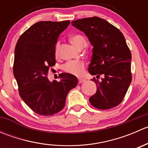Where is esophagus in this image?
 <instances>
[{
	"label": "esophagus",
	"mask_w": 148,
	"mask_h": 148,
	"mask_svg": "<svg viewBox=\"0 0 148 148\" xmlns=\"http://www.w3.org/2000/svg\"><path fill=\"white\" fill-rule=\"evenodd\" d=\"M86 81V79H82V78H79V83L81 84L82 82H84Z\"/></svg>",
	"instance_id": "1"
}]
</instances>
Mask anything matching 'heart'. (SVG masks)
I'll use <instances>...</instances> for the list:
<instances>
[{"instance_id":"heart-1","label":"heart","mask_w":148,"mask_h":148,"mask_svg":"<svg viewBox=\"0 0 148 148\" xmlns=\"http://www.w3.org/2000/svg\"><path fill=\"white\" fill-rule=\"evenodd\" d=\"M70 41L73 45L75 46L79 49H83L86 45V41L84 37L79 34L72 36L70 38ZM59 46V44L57 43L56 45V51H55L56 54H57ZM63 69L66 72L69 73V74L76 76H81L83 74L84 70V62L82 60L69 61L64 65Z\"/></svg>"}]
</instances>
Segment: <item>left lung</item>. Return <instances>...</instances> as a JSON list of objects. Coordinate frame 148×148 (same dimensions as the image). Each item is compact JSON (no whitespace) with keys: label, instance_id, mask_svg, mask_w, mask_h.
<instances>
[{"label":"left lung","instance_id":"obj_1","mask_svg":"<svg viewBox=\"0 0 148 148\" xmlns=\"http://www.w3.org/2000/svg\"><path fill=\"white\" fill-rule=\"evenodd\" d=\"M71 25L83 31L93 46L88 71L97 75L92 80L97 88L89 102L99 110L116 107L122 102L132 81V56L123 34L99 17L79 19ZM100 75L103 78L99 82Z\"/></svg>","mask_w":148,"mask_h":148}]
</instances>
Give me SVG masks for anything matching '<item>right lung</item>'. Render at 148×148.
Segmentation results:
<instances>
[{
  "label": "right lung",
  "mask_w": 148,
  "mask_h": 148,
  "mask_svg": "<svg viewBox=\"0 0 148 148\" xmlns=\"http://www.w3.org/2000/svg\"><path fill=\"white\" fill-rule=\"evenodd\" d=\"M69 24V21L36 23L21 36L15 48L13 75L19 95L40 115H53L63 110L69 92L78 84L69 73L59 74V82H51L47 77L56 64L58 38Z\"/></svg>",
  "instance_id": "obj_1"
}]
</instances>
